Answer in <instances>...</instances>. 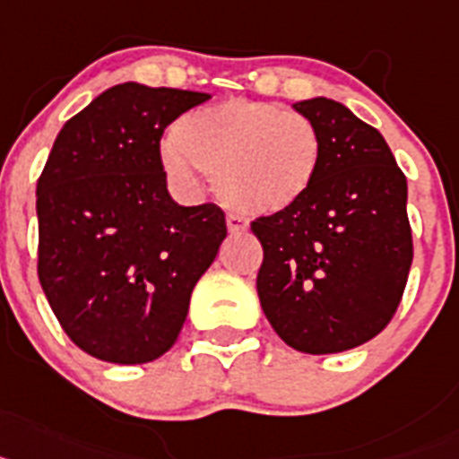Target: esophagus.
Instances as JSON below:
<instances>
[{
	"label": "esophagus",
	"instance_id": "obj_1",
	"mask_svg": "<svg viewBox=\"0 0 459 459\" xmlns=\"http://www.w3.org/2000/svg\"><path fill=\"white\" fill-rule=\"evenodd\" d=\"M226 226H229V233H233V235L249 230V221L242 217H238V214H229V217H226Z\"/></svg>",
	"mask_w": 459,
	"mask_h": 459
}]
</instances>
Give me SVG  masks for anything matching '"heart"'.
Masks as SVG:
<instances>
[{"mask_svg": "<svg viewBox=\"0 0 459 459\" xmlns=\"http://www.w3.org/2000/svg\"><path fill=\"white\" fill-rule=\"evenodd\" d=\"M324 161V138L312 119L277 103L226 99L182 115L161 163L170 182L194 189L214 175L219 196L245 214H274L307 196Z\"/></svg>", "mask_w": 459, "mask_h": 459, "instance_id": "b5f03b06", "label": "heart"}]
</instances>
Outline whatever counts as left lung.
Returning a JSON list of instances; mask_svg holds the SVG:
<instances>
[{"instance_id":"left-lung-1","label":"left lung","mask_w":459,"mask_h":459,"mask_svg":"<svg viewBox=\"0 0 459 459\" xmlns=\"http://www.w3.org/2000/svg\"><path fill=\"white\" fill-rule=\"evenodd\" d=\"M324 138L314 186L252 224L263 245L258 300L274 333L302 353H340L377 337L413 261L406 178L388 143L344 103H293Z\"/></svg>"}]
</instances>
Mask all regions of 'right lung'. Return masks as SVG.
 Here are the masks:
<instances>
[{"label":"right lung","mask_w":459,"mask_h":459,"mask_svg":"<svg viewBox=\"0 0 459 459\" xmlns=\"http://www.w3.org/2000/svg\"><path fill=\"white\" fill-rule=\"evenodd\" d=\"M207 99L122 82L55 138L37 185L39 281L64 333L99 360L163 356L224 242L217 205L170 198L159 152L163 129Z\"/></svg>","instance_id":"obj_1"}]
</instances>
